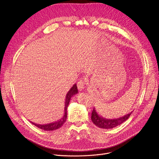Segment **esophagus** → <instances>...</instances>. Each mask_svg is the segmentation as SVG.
<instances>
[{
	"mask_svg": "<svg viewBox=\"0 0 159 159\" xmlns=\"http://www.w3.org/2000/svg\"><path fill=\"white\" fill-rule=\"evenodd\" d=\"M85 87V81L84 79H80L77 82V87L80 90H83Z\"/></svg>",
	"mask_w": 159,
	"mask_h": 159,
	"instance_id": "1",
	"label": "esophagus"
}]
</instances>
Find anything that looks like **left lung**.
Instances as JSON below:
<instances>
[{"label": "left lung", "mask_w": 159, "mask_h": 159, "mask_svg": "<svg viewBox=\"0 0 159 159\" xmlns=\"http://www.w3.org/2000/svg\"><path fill=\"white\" fill-rule=\"evenodd\" d=\"M131 113L132 112L129 113V114L125 115L124 116L118 118L107 119L100 116L98 113L96 108L94 107L92 112L91 120L93 123L99 128L104 129H111L115 128L118 125H120L123 122L126 121L130 116Z\"/></svg>", "instance_id": "8db88e82"}]
</instances>
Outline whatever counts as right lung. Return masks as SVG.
I'll list each match as a JSON object with an SVG mask.
<instances>
[{"instance_id": "1", "label": "right lung", "mask_w": 159, "mask_h": 159, "mask_svg": "<svg viewBox=\"0 0 159 159\" xmlns=\"http://www.w3.org/2000/svg\"><path fill=\"white\" fill-rule=\"evenodd\" d=\"M78 89L76 84H74L72 87L70 89L69 92L67 93L66 97H65V108H64V114L63 117L60 119L59 120L55 121L53 123H50L48 124H44V125H40V124H36L33 122L30 121L32 124H33L34 126H37L38 128L44 129L45 131H53L57 129L60 128L66 121V117H67V107L69 106V102L70 101V99L72 97L78 93Z\"/></svg>"}]
</instances>
